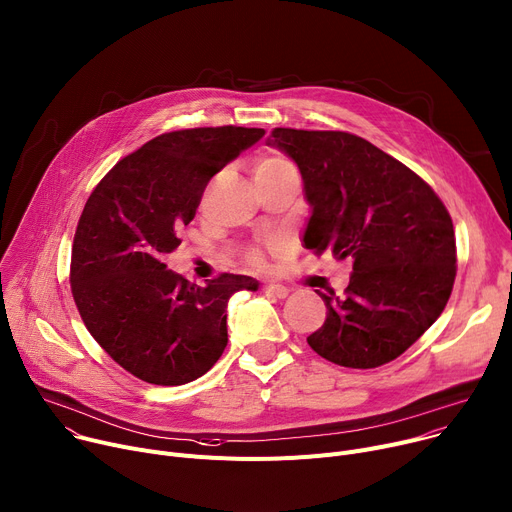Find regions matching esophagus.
Wrapping results in <instances>:
<instances>
[{"instance_id": "1", "label": "esophagus", "mask_w": 512, "mask_h": 512, "mask_svg": "<svg viewBox=\"0 0 512 512\" xmlns=\"http://www.w3.org/2000/svg\"><path fill=\"white\" fill-rule=\"evenodd\" d=\"M261 290H263L265 294L276 296V298H286L288 292H290V290H288L286 286H282V284H263Z\"/></svg>"}]
</instances>
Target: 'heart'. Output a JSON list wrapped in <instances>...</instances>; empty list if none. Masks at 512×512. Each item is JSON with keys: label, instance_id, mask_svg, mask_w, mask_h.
<instances>
[{"label": "heart", "instance_id": "heart-1", "mask_svg": "<svg viewBox=\"0 0 512 512\" xmlns=\"http://www.w3.org/2000/svg\"><path fill=\"white\" fill-rule=\"evenodd\" d=\"M288 170H294L292 162L288 158H284L282 154H271V152H265V154H259L253 162V175H255V181L259 179H269V177H276V175H282V173H288ZM249 263L253 267H261L263 265V255L259 251H251L249 253Z\"/></svg>", "mask_w": 512, "mask_h": 512}]
</instances>
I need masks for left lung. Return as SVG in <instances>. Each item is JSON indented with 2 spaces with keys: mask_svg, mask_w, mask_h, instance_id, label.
<instances>
[{
  "mask_svg": "<svg viewBox=\"0 0 512 512\" xmlns=\"http://www.w3.org/2000/svg\"><path fill=\"white\" fill-rule=\"evenodd\" d=\"M269 146L300 168L313 214L304 247L352 257L344 298L309 346L348 368H377L410 348L440 317L457 276L453 220L434 189L393 156L348 131L276 127Z\"/></svg>",
  "mask_w": 512,
  "mask_h": 512,
  "instance_id": "1",
  "label": "left lung"
}]
</instances>
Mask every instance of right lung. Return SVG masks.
Returning <instances> with one entry per match:
<instances>
[{
  "label": "right lung",
  "mask_w": 512,
  "mask_h": 512,
  "mask_svg": "<svg viewBox=\"0 0 512 512\" xmlns=\"http://www.w3.org/2000/svg\"><path fill=\"white\" fill-rule=\"evenodd\" d=\"M263 135L236 125L162 133L90 193L72 247V294L98 346L133 377L185 385L222 356L228 300L257 282L222 274L201 288L164 257L181 245L210 179Z\"/></svg>",
  "instance_id": "obj_1"
}]
</instances>
